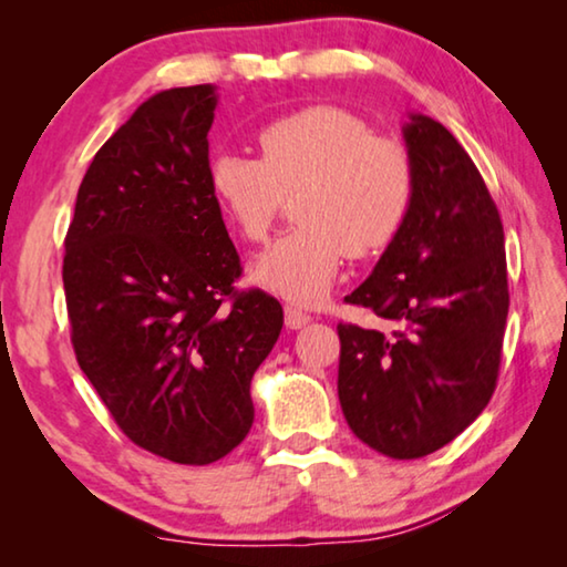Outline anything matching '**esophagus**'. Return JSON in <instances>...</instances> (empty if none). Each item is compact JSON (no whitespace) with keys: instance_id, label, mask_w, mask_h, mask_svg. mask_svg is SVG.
<instances>
[{"instance_id":"1","label":"esophagus","mask_w":567,"mask_h":567,"mask_svg":"<svg viewBox=\"0 0 567 567\" xmlns=\"http://www.w3.org/2000/svg\"><path fill=\"white\" fill-rule=\"evenodd\" d=\"M312 318L307 312H302L300 307H295V305H287L285 307V324L290 330H300V328H305L307 322H310Z\"/></svg>"}]
</instances>
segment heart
Returning a JSON list of instances; mask_svg holds the SVG:
<instances>
[{"label":"heart","mask_w":567,"mask_h":567,"mask_svg":"<svg viewBox=\"0 0 567 567\" xmlns=\"http://www.w3.org/2000/svg\"><path fill=\"white\" fill-rule=\"evenodd\" d=\"M260 159L223 155L209 189L229 227L265 243L285 205L295 223L257 257L249 277L285 300L312 305L338 277L342 257H370L392 245L415 197V167L395 140L375 137L358 114L330 104L305 107L257 134Z\"/></svg>","instance_id":"1"}]
</instances>
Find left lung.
Instances as JSON below:
<instances>
[{"label":"left lung","mask_w":567,"mask_h":567,"mask_svg":"<svg viewBox=\"0 0 567 567\" xmlns=\"http://www.w3.org/2000/svg\"><path fill=\"white\" fill-rule=\"evenodd\" d=\"M402 137L415 167L410 215L344 297L392 330L338 324V395L364 445L415 460L455 440L491 402L511 295L501 213L475 162L425 114H410Z\"/></svg>","instance_id":"left-lung-1"}]
</instances>
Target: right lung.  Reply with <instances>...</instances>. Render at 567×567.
Masks as SVG:
<instances>
[{"label": "right lung", "mask_w": 567, "mask_h": 567, "mask_svg": "<svg viewBox=\"0 0 567 567\" xmlns=\"http://www.w3.org/2000/svg\"><path fill=\"white\" fill-rule=\"evenodd\" d=\"M213 84L142 102L104 142L64 237L76 362L134 445L209 465L255 420L249 382L282 305L235 290L243 275L209 189Z\"/></svg>", "instance_id": "1"}]
</instances>
